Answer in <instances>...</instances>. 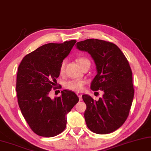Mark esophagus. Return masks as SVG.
<instances>
[{
  "instance_id": "obj_1",
  "label": "esophagus",
  "mask_w": 151,
  "mask_h": 151,
  "mask_svg": "<svg viewBox=\"0 0 151 151\" xmlns=\"http://www.w3.org/2000/svg\"><path fill=\"white\" fill-rule=\"evenodd\" d=\"M76 94H77V96L79 97V99H80V101H81V100H82V98H81V96H82V95H81V93H79V92H78V93H77Z\"/></svg>"
}]
</instances>
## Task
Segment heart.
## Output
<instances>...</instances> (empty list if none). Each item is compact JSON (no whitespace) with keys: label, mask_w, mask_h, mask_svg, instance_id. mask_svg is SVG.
<instances>
[{"label":"heart","mask_w":151,"mask_h":151,"mask_svg":"<svg viewBox=\"0 0 151 151\" xmlns=\"http://www.w3.org/2000/svg\"><path fill=\"white\" fill-rule=\"evenodd\" d=\"M85 60H87V59L84 58H79L77 60L78 62L80 65H81V63H83V62H84ZM65 65V61L63 60L62 62V63H61L60 68V71L61 73H62L63 71H64ZM85 83H86V81L83 80H73L67 81L65 84V87L66 89H70V90H71V91H80L83 89V86L85 85Z\"/></svg>","instance_id":"obj_1"}]
</instances>
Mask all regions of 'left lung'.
<instances>
[{
	"label": "left lung",
	"mask_w": 151,
	"mask_h": 151,
	"mask_svg": "<svg viewBox=\"0 0 151 151\" xmlns=\"http://www.w3.org/2000/svg\"><path fill=\"white\" fill-rule=\"evenodd\" d=\"M76 48L91 55L97 75L91 83L93 91L104 92L98 101L88 95L82 98L87 108L86 125L97 134L111 133L127 118L134 97L132 71L125 55L111 42L98 39L78 42Z\"/></svg>",
	"instance_id": "obj_1"
}]
</instances>
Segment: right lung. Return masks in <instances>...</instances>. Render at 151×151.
<instances>
[{"label":"right lung","instance_id":"obj_1","mask_svg":"<svg viewBox=\"0 0 151 151\" xmlns=\"http://www.w3.org/2000/svg\"><path fill=\"white\" fill-rule=\"evenodd\" d=\"M76 40L62 44L49 43L39 47L23 58L17 78L18 103L32 130L39 136L52 137L63 131L67 114L79 101L73 91L63 90L52 99L51 89L60 76V68Z\"/></svg>","mask_w":151,"mask_h":151}]
</instances>
